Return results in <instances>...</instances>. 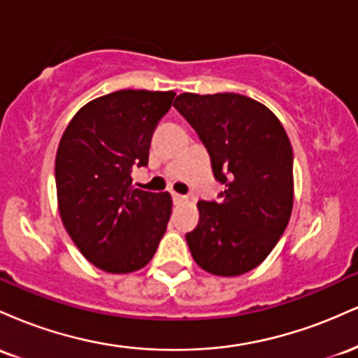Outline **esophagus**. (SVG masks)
I'll return each instance as SVG.
<instances>
[{
	"label": "esophagus",
	"instance_id": "esophagus-1",
	"mask_svg": "<svg viewBox=\"0 0 358 358\" xmlns=\"http://www.w3.org/2000/svg\"><path fill=\"white\" fill-rule=\"evenodd\" d=\"M171 199H173L175 203H180V202H185V200H187V196L180 195V193H176V192H171Z\"/></svg>",
	"mask_w": 358,
	"mask_h": 358
}]
</instances>
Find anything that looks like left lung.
<instances>
[{"label": "left lung", "instance_id": "obj_1", "mask_svg": "<svg viewBox=\"0 0 358 358\" xmlns=\"http://www.w3.org/2000/svg\"><path fill=\"white\" fill-rule=\"evenodd\" d=\"M175 108L207 148L217 200H200V222L187 234L196 264L215 276H239L278 244L293 210V150L279 119L241 94L185 92Z\"/></svg>", "mask_w": 358, "mask_h": 358}]
</instances>
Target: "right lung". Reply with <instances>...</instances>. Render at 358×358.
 <instances>
[{
    "label": "right lung",
    "mask_w": 358,
    "mask_h": 358,
    "mask_svg": "<svg viewBox=\"0 0 358 358\" xmlns=\"http://www.w3.org/2000/svg\"><path fill=\"white\" fill-rule=\"evenodd\" d=\"M175 92L117 90L85 104L69 122L55 158L62 222L84 257L106 273L145 268L171 215L168 192L133 187L148 166L151 136Z\"/></svg>",
    "instance_id": "add662e5"
}]
</instances>
